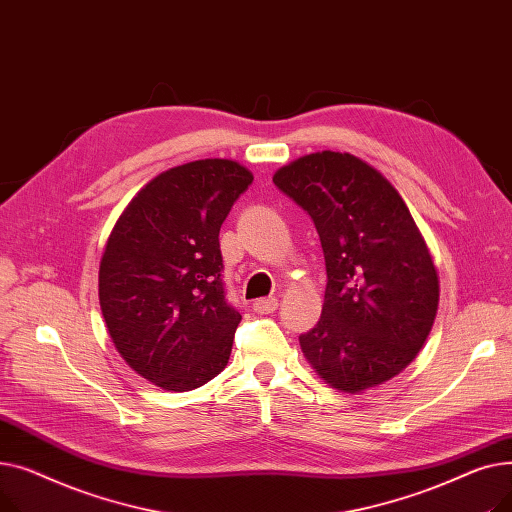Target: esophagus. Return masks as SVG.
<instances>
[{
    "instance_id": "esophagus-1",
    "label": "esophagus",
    "mask_w": 512,
    "mask_h": 512,
    "mask_svg": "<svg viewBox=\"0 0 512 512\" xmlns=\"http://www.w3.org/2000/svg\"><path fill=\"white\" fill-rule=\"evenodd\" d=\"M253 309L257 313H274L278 309V299L276 297H267V299H257L253 303Z\"/></svg>"
}]
</instances>
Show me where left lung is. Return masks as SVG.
Returning <instances> with one entry per match:
<instances>
[{
    "label": "left lung",
    "instance_id": "8db88e82",
    "mask_svg": "<svg viewBox=\"0 0 512 512\" xmlns=\"http://www.w3.org/2000/svg\"><path fill=\"white\" fill-rule=\"evenodd\" d=\"M274 184L315 224L326 259L321 317L301 348L332 388L388 382L421 351L440 286L425 240L396 188L351 153L299 157Z\"/></svg>",
    "mask_w": 512,
    "mask_h": 512
}]
</instances>
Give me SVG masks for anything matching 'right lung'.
I'll return each instance as SVG.
<instances>
[{
    "label": "right lung",
    "mask_w": 512,
    "mask_h": 512,
    "mask_svg": "<svg viewBox=\"0 0 512 512\" xmlns=\"http://www.w3.org/2000/svg\"><path fill=\"white\" fill-rule=\"evenodd\" d=\"M253 174L199 159L155 176L118 218L99 265V303L118 353L151 384L186 392L218 375L240 313L222 280L220 228Z\"/></svg>",
    "instance_id": "1"
}]
</instances>
